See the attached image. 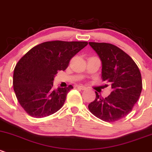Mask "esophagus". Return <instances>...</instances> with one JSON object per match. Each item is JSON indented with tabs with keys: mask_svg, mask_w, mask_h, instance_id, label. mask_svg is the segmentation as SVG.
Masks as SVG:
<instances>
[{
	"mask_svg": "<svg viewBox=\"0 0 152 152\" xmlns=\"http://www.w3.org/2000/svg\"><path fill=\"white\" fill-rule=\"evenodd\" d=\"M77 88H80V89H82V90H85V89H86V87L84 86H83V85L78 86Z\"/></svg>",
	"mask_w": 152,
	"mask_h": 152,
	"instance_id": "obj_1",
	"label": "esophagus"
}]
</instances>
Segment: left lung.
I'll return each mask as SVG.
<instances>
[{"label":"left lung","mask_w":152,"mask_h":152,"mask_svg":"<svg viewBox=\"0 0 152 152\" xmlns=\"http://www.w3.org/2000/svg\"><path fill=\"white\" fill-rule=\"evenodd\" d=\"M102 61V80L112 86V91L103 98L95 91L96 98L88 109L103 121L113 123L132 112L142 88L139 68L132 58L118 46L107 43L89 42Z\"/></svg>","instance_id":"8db88e82"}]
</instances>
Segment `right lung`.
Listing matches in <instances>:
<instances>
[{"label":"right lung","mask_w":152,"mask_h":152,"mask_svg":"<svg viewBox=\"0 0 152 152\" xmlns=\"http://www.w3.org/2000/svg\"><path fill=\"white\" fill-rule=\"evenodd\" d=\"M86 41H47L37 45L16 64L13 86L19 103L33 118H42L64 106L72 85L53 88L54 77L64 71L72 58L83 49Z\"/></svg>","instance_id":"right-lung-1"}]
</instances>
